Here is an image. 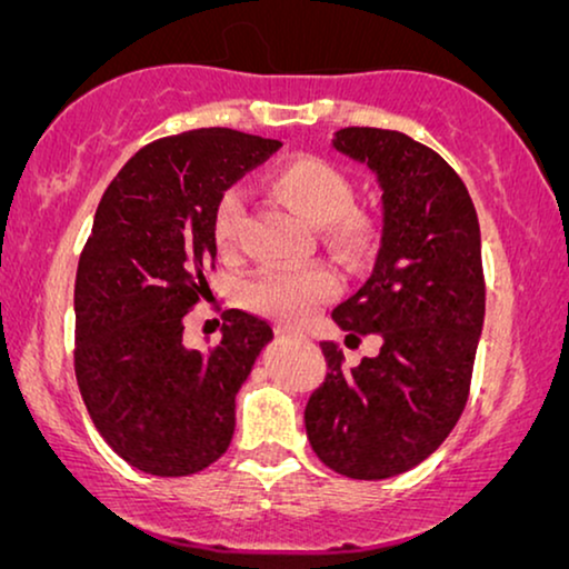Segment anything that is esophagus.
<instances>
[{"label":"esophagus","mask_w":569,"mask_h":569,"mask_svg":"<svg viewBox=\"0 0 569 569\" xmlns=\"http://www.w3.org/2000/svg\"><path fill=\"white\" fill-rule=\"evenodd\" d=\"M277 333L279 337H302L298 329H292V326H277Z\"/></svg>","instance_id":"esophagus-1"}]
</instances>
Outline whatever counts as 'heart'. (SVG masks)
<instances>
[{"label":"heart","instance_id":"b5f03b06","mask_svg":"<svg viewBox=\"0 0 569 569\" xmlns=\"http://www.w3.org/2000/svg\"><path fill=\"white\" fill-rule=\"evenodd\" d=\"M269 186L295 214L323 230L326 243L349 261H360L372 251L378 228L370 214L352 209V183L329 160L300 154L269 173ZM246 199L238 189L222 191L214 204L212 238L217 251L230 256L238 251L243 230ZM339 292L337 271L326 263L306 269H261L243 284V302L256 313L284 323H300L318 306Z\"/></svg>","mask_w":569,"mask_h":569}]
</instances>
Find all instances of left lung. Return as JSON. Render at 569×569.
I'll use <instances>...</instances> for the list:
<instances>
[{
  "instance_id": "1",
  "label": "left lung",
  "mask_w": 569,
  "mask_h": 569,
  "mask_svg": "<svg viewBox=\"0 0 569 569\" xmlns=\"http://www.w3.org/2000/svg\"><path fill=\"white\" fill-rule=\"evenodd\" d=\"M333 150L362 162L380 189V248L360 290L331 318L349 337L378 333L380 352L341 365L306 407L316 456L352 479H388L422 463L453 430L485 326L481 236L456 170L401 131L349 127Z\"/></svg>"
}]
</instances>
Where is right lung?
Returning a JSON list of instances; mask_svg holds the SVG:
<instances>
[{
    "label": "right lung",
    "instance_id": "1",
    "mask_svg": "<svg viewBox=\"0 0 569 569\" xmlns=\"http://www.w3.org/2000/svg\"><path fill=\"white\" fill-rule=\"evenodd\" d=\"M282 142L193 129L147 144L100 199L74 282V372L103 440L154 477L214 463L236 432V396L267 321L228 310L214 349L183 345V316L217 259L214 204Z\"/></svg>",
    "mask_w": 569,
    "mask_h": 569
}]
</instances>
